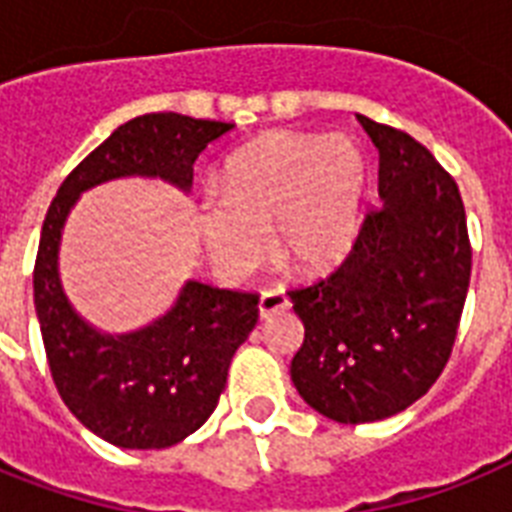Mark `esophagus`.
<instances>
[{
  "label": "esophagus",
  "instance_id": "34e87169",
  "mask_svg": "<svg viewBox=\"0 0 512 512\" xmlns=\"http://www.w3.org/2000/svg\"><path fill=\"white\" fill-rule=\"evenodd\" d=\"M289 308V297L281 292V289H268L260 295V303H257V313H260V319H271L279 311Z\"/></svg>",
  "mask_w": 512,
  "mask_h": 512
}]
</instances>
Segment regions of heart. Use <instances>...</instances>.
I'll return each instance as SVG.
<instances>
[{"instance_id":"1","label":"heart","mask_w":512,"mask_h":512,"mask_svg":"<svg viewBox=\"0 0 512 512\" xmlns=\"http://www.w3.org/2000/svg\"><path fill=\"white\" fill-rule=\"evenodd\" d=\"M223 191L201 193L196 231L220 276L239 281L273 249L297 271L324 273L356 244L366 164L356 143L273 132L225 164Z\"/></svg>"}]
</instances>
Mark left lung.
<instances>
[{
  "mask_svg": "<svg viewBox=\"0 0 512 512\" xmlns=\"http://www.w3.org/2000/svg\"><path fill=\"white\" fill-rule=\"evenodd\" d=\"M358 122L380 151L382 204L345 263L289 300L305 327L292 382L345 425L404 412L444 372L470 284L460 188L412 135Z\"/></svg>",
  "mask_w": 512,
  "mask_h": 512,
  "instance_id": "1",
  "label": "left lung"
}]
</instances>
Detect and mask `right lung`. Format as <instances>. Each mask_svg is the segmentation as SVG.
<instances>
[{"instance_id": "add662e5", "label": "right lung", "mask_w": 512, "mask_h": 512, "mask_svg": "<svg viewBox=\"0 0 512 512\" xmlns=\"http://www.w3.org/2000/svg\"><path fill=\"white\" fill-rule=\"evenodd\" d=\"M233 124L183 114L135 116L116 127L58 188L42 225L34 305L63 404L122 449H167L215 412L233 353L257 324V295L188 279L170 311L124 335L82 319L60 284L63 228L84 191L119 177H159L191 191L193 162Z\"/></svg>"}]
</instances>
